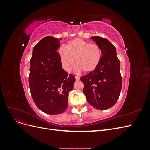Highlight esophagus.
<instances>
[{"instance_id": "34e87169", "label": "esophagus", "mask_w": 150, "mask_h": 150, "mask_svg": "<svg viewBox=\"0 0 150 150\" xmlns=\"http://www.w3.org/2000/svg\"><path fill=\"white\" fill-rule=\"evenodd\" d=\"M75 78H76V81H78V80H79V79H80L79 77L78 76H75Z\"/></svg>"}]
</instances>
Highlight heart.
I'll return each instance as SVG.
<instances>
[{
    "mask_svg": "<svg viewBox=\"0 0 150 150\" xmlns=\"http://www.w3.org/2000/svg\"><path fill=\"white\" fill-rule=\"evenodd\" d=\"M59 54L62 66L67 71L75 64L78 69L85 72L94 71L102 58V51L96 44L89 43L82 39L76 38L67 42L66 48L61 47Z\"/></svg>",
    "mask_w": 150,
    "mask_h": 150,
    "instance_id": "b5f03b06",
    "label": "heart"
}]
</instances>
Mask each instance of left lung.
I'll return each instance as SVG.
<instances>
[{"mask_svg":"<svg viewBox=\"0 0 150 150\" xmlns=\"http://www.w3.org/2000/svg\"><path fill=\"white\" fill-rule=\"evenodd\" d=\"M102 51V58L94 71L80 78L84 86L83 93L89 104L104 110L113 106L119 98L122 88L120 62L116 48L109 40L99 36L91 38Z\"/></svg>","mask_w":150,"mask_h":150,"instance_id":"8db88e82","label":"left lung"}]
</instances>
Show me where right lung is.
<instances>
[{"instance_id": "obj_1", "label": "right lung", "mask_w": 150, "mask_h": 150, "mask_svg": "<svg viewBox=\"0 0 150 150\" xmlns=\"http://www.w3.org/2000/svg\"><path fill=\"white\" fill-rule=\"evenodd\" d=\"M51 36L42 38L33 50L29 84L32 98L40 110L49 115L64 112L68 94L73 89L75 77L62 69L60 40Z\"/></svg>"}]
</instances>
